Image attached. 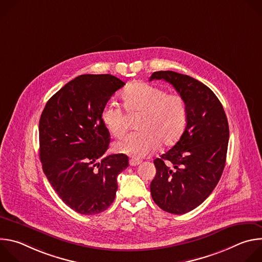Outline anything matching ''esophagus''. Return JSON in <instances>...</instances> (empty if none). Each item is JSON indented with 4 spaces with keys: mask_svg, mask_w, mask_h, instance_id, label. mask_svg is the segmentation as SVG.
I'll list each match as a JSON object with an SVG mask.
<instances>
[{
    "mask_svg": "<svg viewBox=\"0 0 262 262\" xmlns=\"http://www.w3.org/2000/svg\"><path fill=\"white\" fill-rule=\"evenodd\" d=\"M139 164H141V161H140V160H136V159L129 160V165H130V166H138Z\"/></svg>",
    "mask_w": 262,
    "mask_h": 262,
    "instance_id": "obj_1",
    "label": "esophagus"
}]
</instances>
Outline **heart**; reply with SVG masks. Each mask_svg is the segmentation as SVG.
<instances>
[{
	"mask_svg": "<svg viewBox=\"0 0 262 262\" xmlns=\"http://www.w3.org/2000/svg\"><path fill=\"white\" fill-rule=\"evenodd\" d=\"M121 98L126 112L138 114L135 124L140 130L116 142V151L142 159L151 154L159 144L172 145L182 135L188 110L180 94L166 93L163 88L146 82H135L125 88ZM101 120L115 137H121L126 130L123 112L115 101L104 105Z\"/></svg>",
	"mask_w": 262,
	"mask_h": 262,
	"instance_id": "b5f03b06",
	"label": "heart"
}]
</instances>
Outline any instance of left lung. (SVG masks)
<instances>
[{"label": "left lung", "instance_id": "1", "mask_svg": "<svg viewBox=\"0 0 262 262\" xmlns=\"http://www.w3.org/2000/svg\"><path fill=\"white\" fill-rule=\"evenodd\" d=\"M170 83L184 98L185 128L177 143L154 164V201L163 210L183 214L199 206L214 190L226 163L228 120L215 94L203 83L175 71H156L150 80Z\"/></svg>", "mask_w": 262, "mask_h": 262}]
</instances>
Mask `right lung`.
<instances>
[{
  "mask_svg": "<svg viewBox=\"0 0 262 262\" xmlns=\"http://www.w3.org/2000/svg\"><path fill=\"white\" fill-rule=\"evenodd\" d=\"M111 74H83L47 102L39 120L43 172L62 201L82 214H97L113 203L117 177L128 167L123 154L105 156L110 133L104 105L123 87Z\"/></svg>",
  "mask_w": 262,
  "mask_h": 262,
  "instance_id": "1",
  "label": "right lung"
}]
</instances>
